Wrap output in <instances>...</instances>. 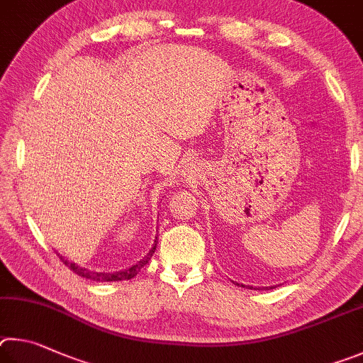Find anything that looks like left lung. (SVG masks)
Instances as JSON below:
<instances>
[{
    "mask_svg": "<svg viewBox=\"0 0 363 363\" xmlns=\"http://www.w3.org/2000/svg\"><path fill=\"white\" fill-rule=\"evenodd\" d=\"M238 285H239V284H238ZM242 287H245V285H242ZM249 289H253V287H249ZM263 289H266V290H269V289H274V287H269V289H268V287H263ZM255 290H257V289H255ZM258 290H262V287H258Z\"/></svg>",
    "mask_w": 363,
    "mask_h": 363,
    "instance_id": "1",
    "label": "left lung"
}]
</instances>
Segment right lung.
<instances>
[{
    "instance_id": "add662e5",
    "label": "right lung",
    "mask_w": 363,
    "mask_h": 363,
    "mask_svg": "<svg viewBox=\"0 0 363 363\" xmlns=\"http://www.w3.org/2000/svg\"><path fill=\"white\" fill-rule=\"evenodd\" d=\"M156 244H157V238L155 240V244H152L151 250L146 253V255L140 259L138 263H135L133 266H130V268H127L124 271H118V272H94V271H89L86 268H81L79 264L76 263H72L68 262L67 258H63L62 255H59V258L62 259V263L68 266L69 269H72L73 272H76V274L84 277V279H91V281H95V282H118V281H129V279L135 277L138 274V271L143 268V266L150 262L152 253H155L156 250Z\"/></svg>"
}]
</instances>
